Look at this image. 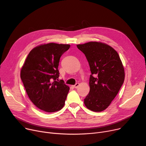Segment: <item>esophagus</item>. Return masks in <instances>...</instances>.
<instances>
[{
	"instance_id": "1",
	"label": "esophagus",
	"mask_w": 146,
	"mask_h": 146,
	"mask_svg": "<svg viewBox=\"0 0 146 146\" xmlns=\"http://www.w3.org/2000/svg\"><path fill=\"white\" fill-rule=\"evenodd\" d=\"M79 86V83H76L74 85H73V88H78V86Z\"/></svg>"
}]
</instances>
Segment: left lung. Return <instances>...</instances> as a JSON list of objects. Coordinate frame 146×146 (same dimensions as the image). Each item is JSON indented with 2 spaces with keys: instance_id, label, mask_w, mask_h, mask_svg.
I'll return each instance as SVG.
<instances>
[{
  "instance_id": "obj_1",
  "label": "left lung",
  "mask_w": 146,
  "mask_h": 146,
  "mask_svg": "<svg viewBox=\"0 0 146 146\" xmlns=\"http://www.w3.org/2000/svg\"><path fill=\"white\" fill-rule=\"evenodd\" d=\"M85 55L91 74L90 91L84 99L94 112L106 109L118 94L125 78L124 68L118 52L111 46L98 42L77 45Z\"/></svg>"
}]
</instances>
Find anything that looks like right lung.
Here are the masks:
<instances>
[{"label": "right lung", "mask_w": 146, "mask_h": 146, "mask_svg": "<svg viewBox=\"0 0 146 146\" xmlns=\"http://www.w3.org/2000/svg\"><path fill=\"white\" fill-rule=\"evenodd\" d=\"M70 45L49 43L31 51L21 71V79L31 102L39 109L54 112L63 108L69 87L58 80L60 58Z\"/></svg>", "instance_id": "right-lung-1"}]
</instances>
